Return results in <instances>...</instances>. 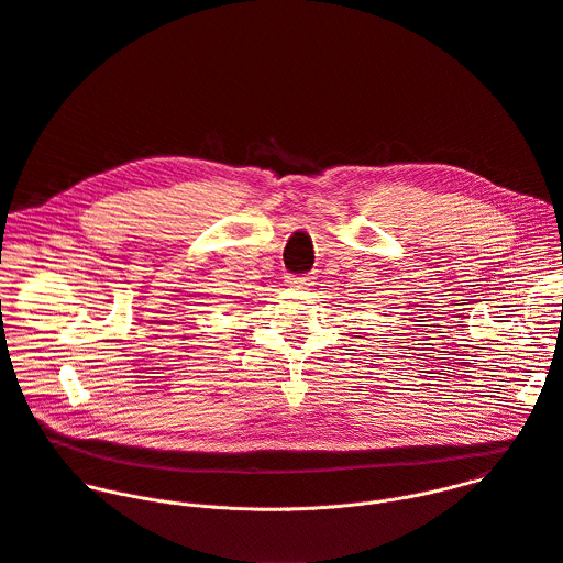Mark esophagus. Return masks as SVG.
Wrapping results in <instances>:
<instances>
[{
  "label": "esophagus",
  "instance_id": "1",
  "mask_svg": "<svg viewBox=\"0 0 563 563\" xmlns=\"http://www.w3.org/2000/svg\"><path fill=\"white\" fill-rule=\"evenodd\" d=\"M285 283L294 289H309V285H311V280L307 276H294V274L285 276Z\"/></svg>",
  "mask_w": 563,
  "mask_h": 563
}]
</instances>
